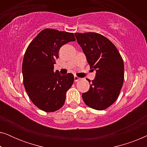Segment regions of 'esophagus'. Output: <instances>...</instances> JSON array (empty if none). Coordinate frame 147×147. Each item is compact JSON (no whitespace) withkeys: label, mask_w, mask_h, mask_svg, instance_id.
Listing matches in <instances>:
<instances>
[{"label":"esophagus","mask_w":147,"mask_h":147,"mask_svg":"<svg viewBox=\"0 0 147 147\" xmlns=\"http://www.w3.org/2000/svg\"><path fill=\"white\" fill-rule=\"evenodd\" d=\"M80 78H78V76H74V81H75V82H78V80H80Z\"/></svg>","instance_id":"34e87169"}]
</instances>
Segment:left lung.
I'll use <instances>...</instances> for the list:
<instances>
[{"mask_svg":"<svg viewBox=\"0 0 147 147\" xmlns=\"http://www.w3.org/2000/svg\"><path fill=\"white\" fill-rule=\"evenodd\" d=\"M86 59L96 73L90 82V89L82 94L89 107L97 110L106 109L116 101L123 85L124 66L122 58L115 45L100 34H74Z\"/></svg>","mask_w":147,"mask_h":147,"instance_id":"8db88e82","label":"left lung"}]
</instances>
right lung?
<instances>
[{
    "instance_id": "add662e5",
    "label": "right lung",
    "mask_w": 147,
    "mask_h": 147,
    "mask_svg": "<svg viewBox=\"0 0 147 147\" xmlns=\"http://www.w3.org/2000/svg\"><path fill=\"white\" fill-rule=\"evenodd\" d=\"M75 41L73 33L45 29L26 50L22 65L24 86L32 102L43 111L55 112L63 106L74 77L54 72V64L61 47Z\"/></svg>"
}]
</instances>
